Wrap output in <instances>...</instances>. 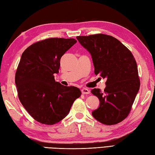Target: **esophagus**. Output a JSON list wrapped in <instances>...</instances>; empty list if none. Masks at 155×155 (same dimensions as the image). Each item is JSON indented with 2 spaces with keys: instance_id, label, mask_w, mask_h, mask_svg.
Listing matches in <instances>:
<instances>
[{
  "instance_id": "esophagus-1",
  "label": "esophagus",
  "mask_w": 155,
  "mask_h": 155,
  "mask_svg": "<svg viewBox=\"0 0 155 155\" xmlns=\"http://www.w3.org/2000/svg\"><path fill=\"white\" fill-rule=\"evenodd\" d=\"M81 92L82 93H83V94H89L90 93V91L88 89H87V88H83L81 89Z\"/></svg>"
}]
</instances>
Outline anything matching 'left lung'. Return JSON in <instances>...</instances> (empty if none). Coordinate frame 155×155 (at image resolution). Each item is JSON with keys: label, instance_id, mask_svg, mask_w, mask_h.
Masks as SVG:
<instances>
[{"label": "left lung", "instance_id": "1", "mask_svg": "<svg viewBox=\"0 0 155 155\" xmlns=\"http://www.w3.org/2000/svg\"><path fill=\"white\" fill-rule=\"evenodd\" d=\"M77 40L90 52L94 74L106 78L104 92L94 88L100 106L93 111L95 119L107 125L120 123L129 114L140 88V79L134 56L121 42L104 34L78 36Z\"/></svg>", "mask_w": 155, "mask_h": 155}]
</instances>
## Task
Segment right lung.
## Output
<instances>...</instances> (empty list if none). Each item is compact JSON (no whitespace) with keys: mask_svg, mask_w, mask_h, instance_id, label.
<instances>
[{"mask_svg":"<svg viewBox=\"0 0 155 155\" xmlns=\"http://www.w3.org/2000/svg\"><path fill=\"white\" fill-rule=\"evenodd\" d=\"M77 40L50 38L31 45L22 54L15 74L18 97L35 120L52 125L68 114L81 92L75 87L63 86L54 80L60 61Z\"/></svg>","mask_w":155,"mask_h":155,"instance_id":"obj_1","label":"right lung"}]
</instances>
